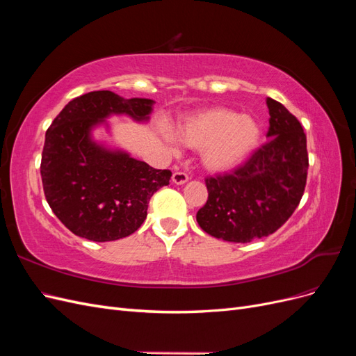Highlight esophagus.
I'll use <instances>...</instances> for the list:
<instances>
[{
  "mask_svg": "<svg viewBox=\"0 0 356 356\" xmlns=\"http://www.w3.org/2000/svg\"><path fill=\"white\" fill-rule=\"evenodd\" d=\"M172 181H174L175 184H178V186L186 184V182L188 181V175L186 174V172L177 170V172H174V175H172Z\"/></svg>",
  "mask_w": 356,
  "mask_h": 356,
  "instance_id": "34e87169",
  "label": "esophagus"
}]
</instances>
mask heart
Listing matches in <instances>:
<instances>
[{"instance_id": "b5f03b06", "label": "heart", "mask_w": 356, "mask_h": 356, "mask_svg": "<svg viewBox=\"0 0 356 356\" xmlns=\"http://www.w3.org/2000/svg\"><path fill=\"white\" fill-rule=\"evenodd\" d=\"M178 136L193 149H200L203 166L229 170L250 156L260 139V126L251 115H239L224 106L196 113L178 127Z\"/></svg>"}]
</instances>
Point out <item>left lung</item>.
I'll return each mask as SVG.
<instances>
[{"label": "left lung", "instance_id": "left-lung-1", "mask_svg": "<svg viewBox=\"0 0 356 356\" xmlns=\"http://www.w3.org/2000/svg\"><path fill=\"white\" fill-rule=\"evenodd\" d=\"M267 141L232 172L204 178L208 200L197 211L203 232L227 242L248 243L275 233L303 197L309 154L297 117L267 98Z\"/></svg>", "mask_w": 356, "mask_h": 356}]
</instances>
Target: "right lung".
Listing matches in <instances>:
<instances>
[{
    "label": "right lung",
    "mask_w": 356,
    "mask_h": 356,
    "mask_svg": "<svg viewBox=\"0 0 356 356\" xmlns=\"http://www.w3.org/2000/svg\"><path fill=\"white\" fill-rule=\"evenodd\" d=\"M152 106V99L98 90L70 101L51 122L40 165L42 190L74 234L93 242L126 238L141 227L154 193L169 184L170 170L106 152L89 138L90 127L106 115L124 113L143 120Z\"/></svg>",
    "instance_id": "obj_1"
}]
</instances>
